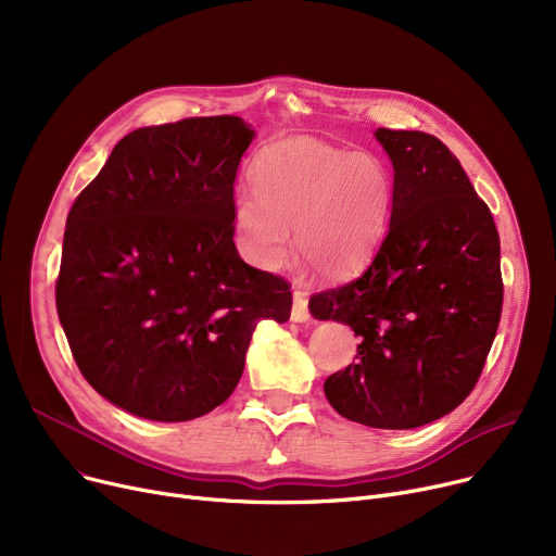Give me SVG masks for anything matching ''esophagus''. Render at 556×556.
Listing matches in <instances>:
<instances>
[{
	"label": "esophagus",
	"instance_id": "obj_1",
	"mask_svg": "<svg viewBox=\"0 0 556 556\" xmlns=\"http://www.w3.org/2000/svg\"><path fill=\"white\" fill-rule=\"evenodd\" d=\"M290 317H293V323H308L311 319L308 302L302 290H293V311H290Z\"/></svg>",
	"mask_w": 556,
	"mask_h": 556
}]
</instances>
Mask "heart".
Returning <instances> with one entry per match:
<instances>
[{
    "label": "heart",
    "mask_w": 556,
    "mask_h": 556,
    "mask_svg": "<svg viewBox=\"0 0 556 556\" xmlns=\"http://www.w3.org/2000/svg\"><path fill=\"white\" fill-rule=\"evenodd\" d=\"M250 185L254 198L233 204V231L261 270L281 266L295 227V248L317 275L354 273L383 239L394 204L381 157L306 137L266 146L250 166Z\"/></svg>",
    "instance_id": "b5f03b06"
}]
</instances>
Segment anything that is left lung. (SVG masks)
<instances>
[{"label": "left lung", "mask_w": 556, "mask_h": 556, "mask_svg": "<svg viewBox=\"0 0 556 556\" xmlns=\"http://www.w3.org/2000/svg\"><path fill=\"white\" fill-rule=\"evenodd\" d=\"M374 137L394 166L386 239L361 277L308 308L361 336L358 361L325 381L333 410L407 430L448 415L478 383L503 311L501 239L446 143L419 130Z\"/></svg>", "instance_id": "1"}]
</instances>
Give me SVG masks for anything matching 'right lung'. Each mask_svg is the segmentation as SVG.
Instances as JSON below:
<instances>
[{
    "label": "right lung",
    "instance_id": "right-lung-1",
    "mask_svg": "<svg viewBox=\"0 0 556 556\" xmlns=\"http://www.w3.org/2000/svg\"><path fill=\"white\" fill-rule=\"evenodd\" d=\"M254 135L227 114L132 130L67 216L58 317L85 381L135 417L212 413L261 319L290 317L288 281L233 245V180Z\"/></svg>",
    "mask_w": 556,
    "mask_h": 556
}]
</instances>
